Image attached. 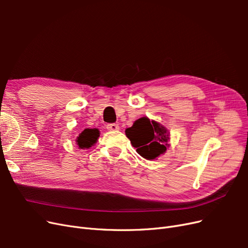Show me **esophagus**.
Segmentation results:
<instances>
[{
  "mask_svg": "<svg viewBox=\"0 0 248 248\" xmlns=\"http://www.w3.org/2000/svg\"><path fill=\"white\" fill-rule=\"evenodd\" d=\"M107 128H108V130H109V131H117V130L120 129V127H119L118 124L112 123V124H108V125H107Z\"/></svg>",
  "mask_w": 248,
  "mask_h": 248,
  "instance_id": "esophagus-1",
  "label": "esophagus"
}]
</instances>
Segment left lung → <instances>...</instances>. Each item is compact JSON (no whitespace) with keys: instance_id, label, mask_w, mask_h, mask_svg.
I'll return each instance as SVG.
<instances>
[{"instance_id":"8db88e82","label":"left lung","mask_w":248,"mask_h":248,"mask_svg":"<svg viewBox=\"0 0 248 248\" xmlns=\"http://www.w3.org/2000/svg\"><path fill=\"white\" fill-rule=\"evenodd\" d=\"M137 152L147 160L156 159L170 147V132L159 122L141 117L125 130Z\"/></svg>"}]
</instances>
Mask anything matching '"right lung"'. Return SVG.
<instances>
[{"label": "right lung", "mask_w": 248, "mask_h": 248, "mask_svg": "<svg viewBox=\"0 0 248 248\" xmlns=\"http://www.w3.org/2000/svg\"><path fill=\"white\" fill-rule=\"evenodd\" d=\"M100 137V131L97 128H86L85 130H82L78 137L77 138L76 141L78 149L85 150V149H90L92 146L96 144L97 140Z\"/></svg>", "instance_id": "1"}]
</instances>
